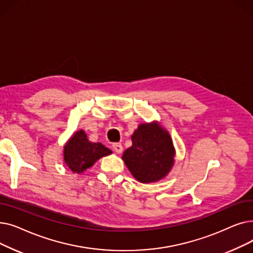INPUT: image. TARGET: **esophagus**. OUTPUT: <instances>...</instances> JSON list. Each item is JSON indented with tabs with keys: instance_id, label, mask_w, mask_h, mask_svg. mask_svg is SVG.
<instances>
[{
	"instance_id": "obj_1",
	"label": "esophagus",
	"mask_w": 253,
	"mask_h": 253,
	"mask_svg": "<svg viewBox=\"0 0 253 253\" xmlns=\"http://www.w3.org/2000/svg\"><path fill=\"white\" fill-rule=\"evenodd\" d=\"M113 149L117 154H121L123 152V147H122L121 143H114Z\"/></svg>"
}]
</instances>
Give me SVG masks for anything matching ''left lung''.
Masks as SVG:
<instances>
[{"instance_id": "obj_1", "label": "left lung", "mask_w": 253, "mask_h": 253, "mask_svg": "<svg viewBox=\"0 0 253 253\" xmlns=\"http://www.w3.org/2000/svg\"><path fill=\"white\" fill-rule=\"evenodd\" d=\"M132 145L122 159L127 168L142 183L164 178L174 164L175 150L168 131L158 122L140 124L131 136Z\"/></svg>"}]
</instances>
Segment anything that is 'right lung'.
<instances>
[{"mask_svg": "<svg viewBox=\"0 0 253 253\" xmlns=\"http://www.w3.org/2000/svg\"><path fill=\"white\" fill-rule=\"evenodd\" d=\"M111 154L112 151L102 143L89 141L84 130L77 131L63 147L64 163L78 174L94 165L101 157Z\"/></svg>", "mask_w": 253, "mask_h": 253, "instance_id": "right-lung-1", "label": "right lung"}]
</instances>
